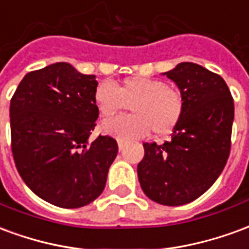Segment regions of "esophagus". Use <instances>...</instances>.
Masks as SVG:
<instances>
[{"label":"esophagus","instance_id":"esophagus-1","mask_svg":"<svg viewBox=\"0 0 249 249\" xmlns=\"http://www.w3.org/2000/svg\"><path fill=\"white\" fill-rule=\"evenodd\" d=\"M117 145H119V149L120 151H121V149H123V148H124V145H125V141L124 140H117Z\"/></svg>","mask_w":249,"mask_h":249}]
</instances>
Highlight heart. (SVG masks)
<instances>
[{
    "label": "heart",
    "mask_w": 249,
    "mask_h": 249,
    "mask_svg": "<svg viewBox=\"0 0 249 249\" xmlns=\"http://www.w3.org/2000/svg\"><path fill=\"white\" fill-rule=\"evenodd\" d=\"M94 103L103 116L129 108L133 114L105 120L104 133L120 140L145 137L149 132L167 135L178 124L184 112V98L178 89L159 78L135 76L117 88L113 82H100L94 90Z\"/></svg>",
    "instance_id": "heart-1"
}]
</instances>
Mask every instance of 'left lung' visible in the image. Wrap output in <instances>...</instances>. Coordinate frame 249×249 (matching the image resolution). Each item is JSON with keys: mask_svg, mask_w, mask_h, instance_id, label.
Instances as JSON below:
<instances>
[{"mask_svg": "<svg viewBox=\"0 0 249 249\" xmlns=\"http://www.w3.org/2000/svg\"><path fill=\"white\" fill-rule=\"evenodd\" d=\"M184 98V112L171 140L144 144L137 165L141 189L162 205H184L207 192L223 172L231 149L233 98L225 81L193 62L162 73Z\"/></svg>", "mask_w": 249, "mask_h": 249, "instance_id": "left-lung-1", "label": "left lung"}]
</instances>
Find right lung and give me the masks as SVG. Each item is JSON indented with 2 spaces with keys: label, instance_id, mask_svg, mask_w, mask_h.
Instances as JSON below:
<instances>
[{
  "label": "right lung",
  "instance_id": "obj_1",
  "mask_svg": "<svg viewBox=\"0 0 249 249\" xmlns=\"http://www.w3.org/2000/svg\"><path fill=\"white\" fill-rule=\"evenodd\" d=\"M96 76L68 62L28 73L10 101L14 162L25 184L48 203L80 208L103 193L119 146L96 126Z\"/></svg>",
  "mask_w": 249,
  "mask_h": 249
}]
</instances>
